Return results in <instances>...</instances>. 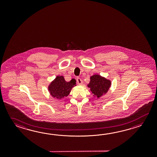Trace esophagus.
<instances>
[{
    "label": "esophagus",
    "instance_id": "esophagus-1",
    "mask_svg": "<svg viewBox=\"0 0 157 157\" xmlns=\"http://www.w3.org/2000/svg\"><path fill=\"white\" fill-rule=\"evenodd\" d=\"M76 81H77V82L78 85H82V81L80 78V77H77L76 78Z\"/></svg>",
    "mask_w": 157,
    "mask_h": 157
}]
</instances>
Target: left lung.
Segmentation results:
<instances>
[{
	"label": "left lung",
	"mask_w": 157,
	"mask_h": 157,
	"mask_svg": "<svg viewBox=\"0 0 157 157\" xmlns=\"http://www.w3.org/2000/svg\"><path fill=\"white\" fill-rule=\"evenodd\" d=\"M110 82L99 75H95L90 77V82L88 87L91 93L98 98L102 96L108 91L110 85Z\"/></svg>",
	"instance_id": "left-lung-1"
}]
</instances>
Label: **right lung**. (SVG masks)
<instances>
[{"label":"right lung","mask_w":157,"mask_h":157,"mask_svg":"<svg viewBox=\"0 0 157 157\" xmlns=\"http://www.w3.org/2000/svg\"><path fill=\"white\" fill-rule=\"evenodd\" d=\"M76 82L75 79L66 82L63 76H57L50 84L49 90L53 97L61 99L69 95L71 89L76 85Z\"/></svg>","instance_id":"right-lung-1"}]
</instances>
